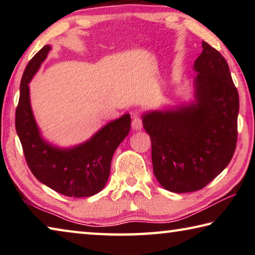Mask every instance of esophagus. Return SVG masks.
Masks as SVG:
<instances>
[{
	"instance_id": "esophagus-1",
	"label": "esophagus",
	"mask_w": 255,
	"mask_h": 255,
	"mask_svg": "<svg viewBox=\"0 0 255 255\" xmlns=\"http://www.w3.org/2000/svg\"><path fill=\"white\" fill-rule=\"evenodd\" d=\"M131 126L133 129H136V130H139V129H141V127H143V120L138 117V116H133Z\"/></svg>"
}]
</instances>
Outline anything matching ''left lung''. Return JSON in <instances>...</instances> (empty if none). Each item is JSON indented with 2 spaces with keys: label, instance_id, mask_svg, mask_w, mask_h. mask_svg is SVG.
<instances>
[{
  "label": "left lung",
  "instance_id": "1",
  "mask_svg": "<svg viewBox=\"0 0 255 255\" xmlns=\"http://www.w3.org/2000/svg\"><path fill=\"white\" fill-rule=\"evenodd\" d=\"M193 68L195 103L143 116L154 174L176 193L205 188L231 162L237 141L240 99L226 59L202 41Z\"/></svg>",
  "mask_w": 255,
  "mask_h": 255
}]
</instances>
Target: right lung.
<instances>
[{
    "label": "right lung",
    "mask_w": 255,
    "mask_h": 255,
    "mask_svg": "<svg viewBox=\"0 0 255 255\" xmlns=\"http://www.w3.org/2000/svg\"><path fill=\"white\" fill-rule=\"evenodd\" d=\"M49 50L50 46L42 47L23 72L15 110L16 132L29 169L38 181L67 197L93 196L105 188L115 150L130 130V116L109 123L91 139L73 148L60 149L46 143L34 122L28 84Z\"/></svg>",
    "instance_id": "right-lung-1"
}]
</instances>
